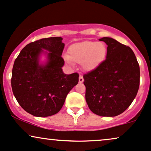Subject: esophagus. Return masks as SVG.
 Returning <instances> with one entry per match:
<instances>
[{"mask_svg": "<svg viewBox=\"0 0 151 151\" xmlns=\"http://www.w3.org/2000/svg\"><path fill=\"white\" fill-rule=\"evenodd\" d=\"M83 81H84V78H83V77L82 76H79V83H83Z\"/></svg>", "mask_w": 151, "mask_h": 151, "instance_id": "esophagus-1", "label": "esophagus"}]
</instances>
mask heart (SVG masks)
Wrapping results in <instances>:
<instances>
[{"label":"heart","instance_id":"1","mask_svg":"<svg viewBox=\"0 0 151 151\" xmlns=\"http://www.w3.org/2000/svg\"><path fill=\"white\" fill-rule=\"evenodd\" d=\"M107 48L105 44L94 41H85L72 45L69 49V56L65 55L64 59L68 64L74 62L81 63L86 71L95 70L105 59Z\"/></svg>","mask_w":151,"mask_h":151}]
</instances>
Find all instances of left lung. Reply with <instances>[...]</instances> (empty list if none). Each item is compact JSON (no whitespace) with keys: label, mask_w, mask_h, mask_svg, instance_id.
<instances>
[{"label":"left lung","mask_w":151,"mask_h":151,"mask_svg":"<svg viewBox=\"0 0 151 151\" xmlns=\"http://www.w3.org/2000/svg\"><path fill=\"white\" fill-rule=\"evenodd\" d=\"M107 45L106 59L83 76L90 109L101 116L122 114L132 103L140 83V68L134 51L111 37L99 40Z\"/></svg>","instance_id":"1"}]
</instances>
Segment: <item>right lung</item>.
I'll list each match as a JSON object with an SVG mask.
<instances>
[{"mask_svg": "<svg viewBox=\"0 0 151 151\" xmlns=\"http://www.w3.org/2000/svg\"><path fill=\"white\" fill-rule=\"evenodd\" d=\"M60 37L41 39L26 45L14 62L11 86L24 110L39 117L61 110L69 92L78 83L77 73L66 75L61 57L65 44ZM44 55L46 61L41 62Z\"/></svg>", "mask_w": 151, "mask_h": 151, "instance_id": "add662e5", "label": "right lung"}]
</instances>
